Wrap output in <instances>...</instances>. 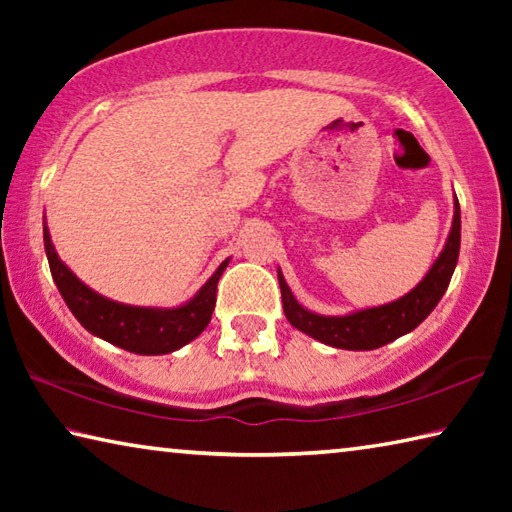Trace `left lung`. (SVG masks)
<instances>
[{
	"instance_id": "obj_1",
	"label": "left lung",
	"mask_w": 512,
	"mask_h": 512,
	"mask_svg": "<svg viewBox=\"0 0 512 512\" xmlns=\"http://www.w3.org/2000/svg\"><path fill=\"white\" fill-rule=\"evenodd\" d=\"M458 248H461V207L456 201L452 232H449L445 250L431 266L427 277L404 298L391 302V305H381L363 311H354L348 316H318L311 314L305 307L298 305L293 298L291 289L284 282L282 273L277 271L282 289V307L287 314L289 323L309 334L311 339L320 343L332 345L341 350H375L381 345L391 343L400 336L409 334L411 329L418 327L427 318L438 300L449 287L452 273L458 262Z\"/></svg>"
}]
</instances>
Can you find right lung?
<instances>
[{"mask_svg":"<svg viewBox=\"0 0 512 512\" xmlns=\"http://www.w3.org/2000/svg\"><path fill=\"white\" fill-rule=\"evenodd\" d=\"M45 250L51 275L76 320L99 339L135 354H169L194 341L210 323L216 305V284L228 259L216 268L205 287L183 307H131L99 296L60 262L45 223Z\"/></svg>","mask_w":512,"mask_h":512,"instance_id":"right-lung-1","label":"right lung"}]
</instances>
